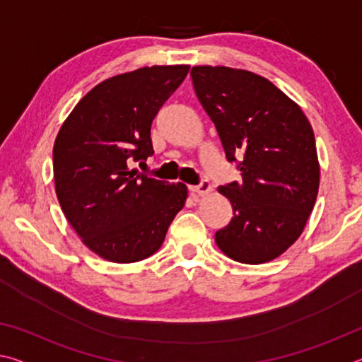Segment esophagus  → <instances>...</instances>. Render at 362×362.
Listing matches in <instances>:
<instances>
[{
    "instance_id": "1",
    "label": "esophagus",
    "mask_w": 362,
    "mask_h": 362,
    "mask_svg": "<svg viewBox=\"0 0 362 362\" xmlns=\"http://www.w3.org/2000/svg\"><path fill=\"white\" fill-rule=\"evenodd\" d=\"M211 183L207 180H203L199 183V185H194V187H189V192H192L193 194H198V196H206L211 193Z\"/></svg>"
}]
</instances>
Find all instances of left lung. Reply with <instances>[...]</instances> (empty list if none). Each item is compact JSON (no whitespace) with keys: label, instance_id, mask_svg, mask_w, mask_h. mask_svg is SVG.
<instances>
[{"label":"left lung","instance_id":"8db88e82","mask_svg":"<svg viewBox=\"0 0 362 362\" xmlns=\"http://www.w3.org/2000/svg\"><path fill=\"white\" fill-rule=\"evenodd\" d=\"M226 159L238 161L243 183L218 187L235 217L216 233L230 259L259 265L298 240L320 188L315 134L296 102L247 70L201 65L189 71Z\"/></svg>","mask_w":362,"mask_h":362}]
</instances>
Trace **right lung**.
Here are the masks:
<instances>
[{"mask_svg":"<svg viewBox=\"0 0 362 362\" xmlns=\"http://www.w3.org/2000/svg\"><path fill=\"white\" fill-rule=\"evenodd\" d=\"M188 65H153L97 84L76 103L54 142L60 207L93 252L115 263L161 247L188 196L187 185L131 169L153 155L151 122L188 75Z\"/></svg>","mask_w":362,"mask_h":362,"instance_id":"1","label":"right lung"}]
</instances>
